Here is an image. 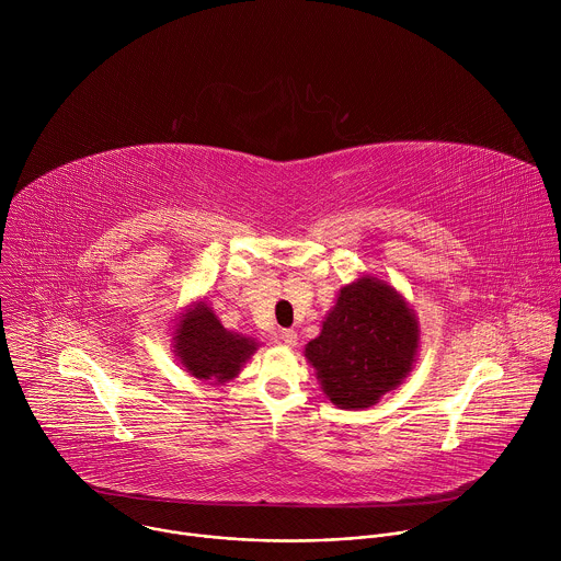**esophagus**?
Wrapping results in <instances>:
<instances>
[{
  "instance_id": "esophagus-1",
  "label": "esophagus",
  "mask_w": 561,
  "mask_h": 561,
  "mask_svg": "<svg viewBox=\"0 0 561 561\" xmlns=\"http://www.w3.org/2000/svg\"><path fill=\"white\" fill-rule=\"evenodd\" d=\"M279 340L286 344V346H295L297 344V333L293 329H282L279 331Z\"/></svg>"
}]
</instances>
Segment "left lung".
I'll return each instance as SVG.
<instances>
[{"label": "left lung", "mask_w": 561, "mask_h": 561, "mask_svg": "<svg viewBox=\"0 0 561 561\" xmlns=\"http://www.w3.org/2000/svg\"><path fill=\"white\" fill-rule=\"evenodd\" d=\"M417 337L407 301L390 286L362 277L344 286L306 357L335 407L368 409L409 375Z\"/></svg>", "instance_id": "left-lung-1"}]
</instances>
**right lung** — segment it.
Returning a JSON list of instances; mask_svg holds the SVG:
<instances>
[{"instance_id":"add662e5","label":"right lung","mask_w":561,"mask_h":561,"mask_svg":"<svg viewBox=\"0 0 561 561\" xmlns=\"http://www.w3.org/2000/svg\"><path fill=\"white\" fill-rule=\"evenodd\" d=\"M175 342L178 357L193 377L219 383L232 379L257 351L253 340L228 333L206 304L182 319Z\"/></svg>"}]
</instances>
